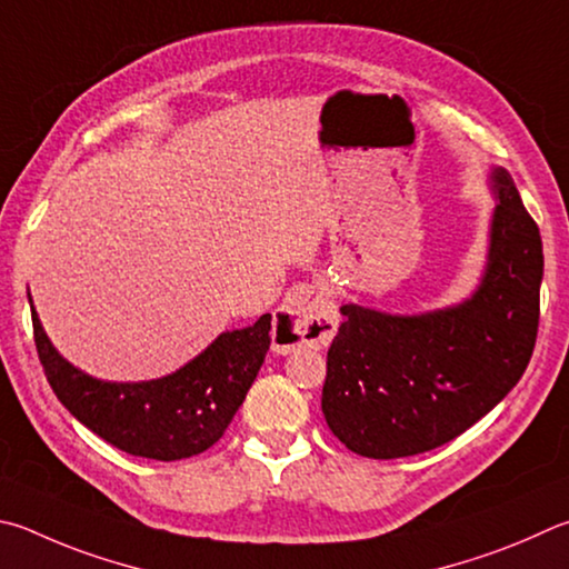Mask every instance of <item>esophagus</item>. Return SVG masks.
Wrapping results in <instances>:
<instances>
[{
	"label": "esophagus",
	"mask_w": 569,
	"mask_h": 569,
	"mask_svg": "<svg viewBox=\"0 0 569 569\" xmlns=\"http://www.w3.org/2000/svg\"><path fill=\"white\" fill-rule=\"evenodd\" d=\"M338 330L336 306L313 283H296L276 311L273 348H323Z\"/></svg>",
	"instance_id": "34e87169"
}]
</instances>
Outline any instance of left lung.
<instances>
[{
  "label": "left lung",
  "instance_id": "obj_1",
  "mask_svg": "<svg viewBox=\"0 0 569 569\" xmlns=\"http://www.w3.org/2000/svg\"><path fill=\"white\" fill-rule=\"evenodd\" d=\"M490 263L468 303L426 316L343 306L328 348L323 416L363 458L446 446L498 406L528 368L540 326L542 239L512 177L495 171Z\"/></svg>",
  "mask_w": 569,
  "mask_h": 569
}]
</instances>
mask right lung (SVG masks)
Wrapping results in <instances>:
<instances>
[{
  "instance_id": "obj_1",
  "label": "right lung",
  "mask_w": 569,
  "mask_h": 569,
  "mask_svg": "<svg viewBox=\"0 0 569 569\" xmlns=\"http://www.w3.org/2000/svg\"><path fill=\"white\" fill-rule=\"evenodd\" d=\"M34 346L51 390L109 446L149 460H183L219 440L271 346V316L213 340L173 376L149 383H101L61 358L32 308Z\"/></svg>"
}]
</instances>
